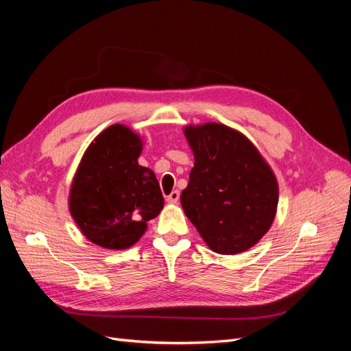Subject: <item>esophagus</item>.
<instances>
[{"label":"esophagus","instance_id":"obj_1","mask_svg":"<svg viewBox=\"0 0 351 351\" xmlns=\"http://www.w3.org/2000/svg\"><path fill=\"white\" fill-rule=\"evenodd\" d=\"M178 199H180V192H178V190H173V192L167 196L168 204H177Z\"/></svg>","mask_w":351,"mask_h":351}]
</instances>
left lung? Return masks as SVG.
Returning a JSON list of instances; mask_svg holds the SVG:
<instances>
[{
	"instance_id": "left-lung-1",
	"label": "left lung",
	"mask_w": 351,
	"mask_h": 351,
	"mask_svg": "<svg viewBox=\"0 0 351 351\" xmlns=\"http://www.w3.org/2000/svg\"><path fill=\"white\" fill-rule=\"evenodd\" d=\"M195 155L182 192L186 217L208 246L221 254L250 249L267 232L278 205V184L256 147L224 124L189 125Z\"/></svg>"
}]
</instances>
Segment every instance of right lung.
<instances>
[{
  "instance_id": "obj_1",
  "label": "right lung",
  "mask_w": 351,
  "mask_h": 351,
  "mask_svg": "<svg viewBox=\"0 0 351 351\" xmlns=\"http://www.w3.org/2000/svg\"><path fill=\"white\" fill-rule=\"evenodd\" d=\"M142 141L114 124L84 152L70 190V212L92 243L127 249L139 240L146 222L164 208L155 174L137 164Z\"/></svg>"
}]
</instances>
